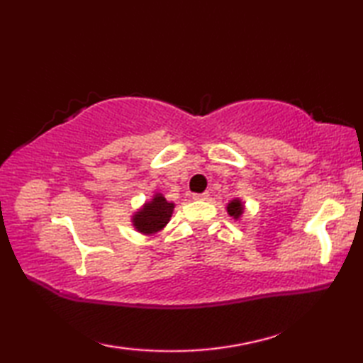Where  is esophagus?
<instances>
[{
    "instance_id": "esophagus-1",
    "label": "esophagus",
    "mask_w": 363,
    "mask_h": 363,
    "mask_svg": "<svg viewBox=\"0 0 363 363\" xmlns=\"http://www.w3.org/2000/svg\"><path fill=\"white\" fill-rule=\"evenodd\" d=\"M209 198V194L204 191V194H194V199H207Z\"/></svg>"
}]
</instances>
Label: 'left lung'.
<instances>
[{"mask_svg": "<svg viewBox=\"0 0 363 363\" xmlns=\"http://www.w3.org/2000/svg\"><path fill=\"white\" fill-rule=\"evenodd\" d=\"M228 212H229L230 217H234V218H238V217H240L242 212H243V207H242L240 201H238V199H234L233 203H229V206H228Z\"/></svg>", "mask_w": 363, "mask_h": 363, "instance_id": "left-lung-1", "label": "left lung"}]
</instances>
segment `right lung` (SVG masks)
Returning <instances> with one entry per match:
<instances>
[{"instance_id":"add662e5","label":"right lung","mask_w":363,"mask_h":363,"mask_svg":"<svg viewBox=\"0 0 363 363\" xmlns=\"http://www.w3.org/2000/svg\"><path fill=\"white\" fill-rule=\"evenodd\" d=\"M173 207V203H168L162 195H156L151 203H146L143 209L135 213L134 226L143 234L157 233L169 221Z\"/></svg>"}]
</instances>
